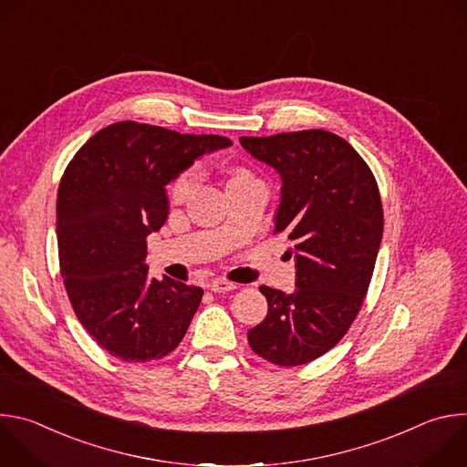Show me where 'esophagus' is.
I'll return each instance as SVG.
<instances>
[{"label": "esophagus", "instance_id": "obj_1", "mask_svg": "<svg viewBox=\"0 0 467 467\" xmlns=\"http://www.w3.org/2000/svg\"><path fill=\"white\" fill-rule=\"evenodd\" d=\"M234 288H236L234 283H229V281H223V279H216L209 285V290L214 292V294H225V292H231Z\"/></svg>", "mask_w": 467, "mask_h": 467}]
</instances>
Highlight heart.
Here are the masks:
<instances>
[{
	"mask_svg": "<svg viewBox=\"0 0 467 467\" xmlns=\"http://www.w3.org/2000/svg\"><path fill=\"white\" fill-rule=\"evenodd\" d=\"M199 179H202V171H199L197 166H190V168L182 170L173 179V182L170 184V199H171V202L173 203L186 202V199L195 192V188L199 184ZM247 179H253V175L245 168H234L233 175L229 179V186L236 184V182H242V181H247Z\"/></svg>",
	"mask_w": 467,
	"mask_h": 467,
	"instance_id": "obj_1",
	"label": "heart"
}]
</instances>
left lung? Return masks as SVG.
Returning <instances> with one entry per match:
<instances>
[{
    "instance_id": "left-lung-1",
    "label": "left lung",
    "mask_w": 467,
    "mask_h": 467,
    "mask_svg": "<svg viewBox=\"0 0 467 467\" xmlns=\"http://www.w3.org/2000/svg\"><path fill=\"white\" fill-rule=\"evenodd\" d=\"M240 144L281 175L275 233L296 244V290L260 286L268 316L247 340L264 360L301 366L335 348L364 303L384 225L379 186L351 144L323 129Z\"/></svg>"
}]
</instances>
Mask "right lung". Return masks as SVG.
<instances>
[{"mask_svg": "<svg viewBox=\"0 0 467 467\" xmlns=\"http://www.w3.org/2000/svg\"><path fill=\"white\" fill-rule=\"evenodd\" d=\"M231 144L118 121L66 166L57 193L60 275L81 325L109 355L159 360L184 338L203 290L151 279L146 238L168 218L166 184L197 157Z\"/></svg>", "mask_w": 467, "mask_h": 467, "instance_id": "obj_1", "label": "right lung"}]
</instances>
